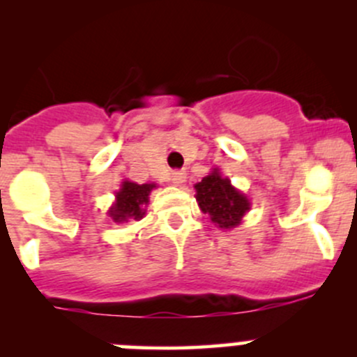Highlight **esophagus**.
I'll return each instance as SVG.
<instances>
[{"instance_id": "1", "label": "esophagus", "mask_w": 357, "mask_h": 357, "mask_svg": "<svg viewBox=\"0 0 357 357\" xmlns=\"http://www.w3.org/2000/svg\"><path fill=\"white\" fill-rule=\"evenodd\" d=\"M185 181H186V172H183V171L172 172V176H171V183H172V185L181 186Z\"/></svg>"}]
</instances>
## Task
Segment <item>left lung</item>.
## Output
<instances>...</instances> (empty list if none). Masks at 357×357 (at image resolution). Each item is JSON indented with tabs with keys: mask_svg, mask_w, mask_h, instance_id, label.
Returning a JSON list of instances; mask_svg holds the SVG:
<instances>
[{
	"mask_svg": "<svg viewBox=\"0 0 357 357\" xmlns=\"http://www.w3.org/2000/svg\"><path fill=\"white\" fill-rule=\"evenodd\" d=\"M195 199L204 214H208L211 221L221 229H231L242 222V218L250 211V202L242 192L231 185L228 178L212 169L195 185Z\"/></svg>",
	"mask_w": 357,
	"mask_h": 357,
	"instance_id": "1",
	"label": "left lung"
}]
</instances>
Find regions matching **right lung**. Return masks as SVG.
<instances>
[{
    "instance_id": "add662e5",
    "label": "right lung",
    "mask_w": 357,
    "mask_h": 357,
    "mask_svg": "<svg viewBox=\"0 0 357 357\" xmlns=\"http://www.w3.org/2000/svg\"><path fill=\"white\" fill-rule=\"evenodd\" d=\"M155 188V183L138 185L132 181H122L121 190L115 193V202L110 207L109 215L114 222L138 221L145 215L146 204H149L150 192Z\"/></svg>"
}]
</instances>
